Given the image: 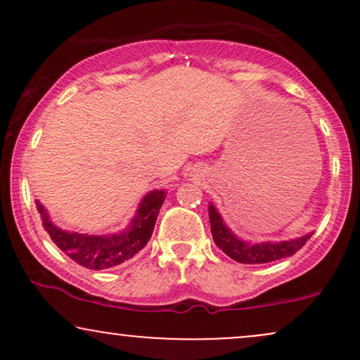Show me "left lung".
<instances>
[{"instance_id":"left-lung-1","label":"left lung","mask_w":360,"mask_h":360,"mask_svg":"<svg viewBox=\"0 0 360 360\" xmlns=\"http://www.w3.org/2000/svg\"><path fill=\"white\" fill-rule=\"evenodd\" d=\"M210 223H212L213 240L218 249L225 252L230 259L237 260L240 264H267L274 260L286 259L295 255L301 247L309 240L313 233L303 235L300 238L281 242H245L238 238L229 226L225 225L218 210L213 205L208 206Z\"/></svg>"}]
</instances>
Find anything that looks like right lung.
<instances>
[{
    "label": "right lung",
    "mask_w": 360,
    "mask_h": 360,
    "mask_svg": "<svg viewBox=\"0 0 360 360\" xmlns=\"http://www.w3.org/2000/svg\"><path fill=\"white\" fill-rule=\"evenodd\" d=\"M166 191L164 189H154L147 193L143 200L140 201L137 213L128 223L123 232L111 235H84L77 232H65L53 225L47 210L39 200L35 201L45 232L51 235L59 249L68 257L88 269L101 271L110 267L120 266L125 260L134 257L150 240L154 232L157 214L160 212Z\"/></svg>",
    "instance_id": "right-lung-1"
}]
</instances>
